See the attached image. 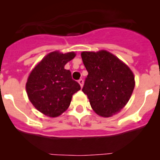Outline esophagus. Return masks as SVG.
<instances>
[{
    "instance_id": "34e87169",
    "label": "esophagus",
    "mask_w": 160,
    "mask_h": 160,
    "mask_svg": "<svg viewBox=\"0 0 160 160\" xmlns=\"http://www.w3.org/2000/svg\"><path fill=\"white\" fill-rule=\"evenodd\" d=\"M83 82H84V81H83V79H79L78 80V83L80 84V86H81V87H83Z\"/></svg>"
}]
</instances>
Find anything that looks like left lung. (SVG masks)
Wrapping results in <instances>:
<instances>
[{
  "label": "left lung",
  "mask_w": 160,
  "mask_h": 160,
  "mask_svg": "<svg viewBox=\"0 0 160 160\" xmlns=\"http://www.w3.org/2000/svg\"><path fill=\"white\" fill-rule=\"evenodd\" d=\"M81 56L88 72L82 91L94 112L102 117H111L119 112L135 88L133 72L107 50L84 51Z\"/></svg>",
  "instance_id": "8db88e82"
}]
</instances>
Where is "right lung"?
<instances>
[{
	"instance_id": "right-lung-1",
	"label": "right lung",
	"mask_w": 160,
	"mask_h": 160,
	"mask_svg": "<svg viewBox=\"0 0 160 160\" xmlns=\"http://www.w3.org/2000/svg\"><path fill=\"white\" fill-rule=\"evenodd\" d=\"M74 52L48 53L31 71L26 92L33 107L46 116L58 117L67 110L72 96L81 87L72 79L65 65L75 57Z\"/></svg>"
}]
</instances>
